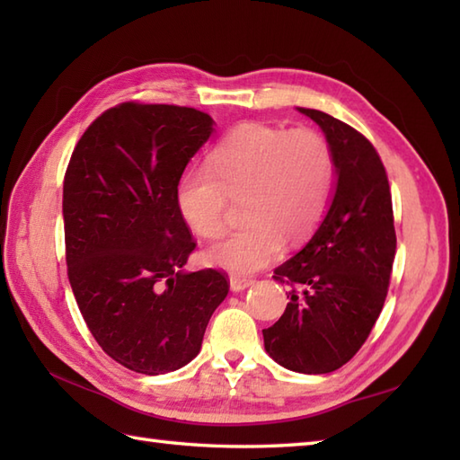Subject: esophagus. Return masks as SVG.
<instances>
[{"mask_svg": "<svg viewBox=\"0 0 460 460\" xmlns=\"http://www.w3.org/2000/svg\"><path fill=\"white\" fill-rule=\"evenodd\" d=\"M252 285H255V280L249 279V277L233 275V277L229 279V287H231L233 292H241V290H245V288H249V287H252Z\"/></svg>", "mask_w": 460, "mask_h": 460, "instance_id": "obj_1", "label": "esophagus"}]
</instances>
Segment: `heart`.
Here are the masks:
<instances>
[{
	"label": "heart",
	"instance_id": "obj_1",
	"mask_svg": "<svg viewBox=\"0 0 460 460\" xmlns=\"http://www.w3.org/2000/svg\"><path fill=\"white\" fill-rule=\"evenodd\" d=\"M334 160L314 130L245 122L209 155V170H190L175 191L181 221L203 239L221 235L227 198L243 201L245 227L205 251L209 265L249 275L275 261L285 239L306 241L324 217Z\"/></svg>",
	"mask_w": 460,
	"mask_h": 460
}]
</instances>
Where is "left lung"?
I'll return each instance as SVG.
<instances>
[{
	"label": "left lung",
	"mask_w": 460,
	"mask_h": 460,
	"mask_svg": "<svg viewBox=\"0 0 460 460\" xmlns=\"http://www.w3.org/2000/svg\"><path fill=\"white\" fill-rule=\"evenodd\" d=\"M324 132L334 195L314 235L275 269L290 285L285 314L262 330L267 354L298 374H330L356 356L379 318L395 259L392 193L374 146L358 130L302 109Z\"/></svg>",
	"instance_id": "1"
}]
</instances>
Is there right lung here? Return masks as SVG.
<instances>
[{
  "label": "right lung",
  "instance_id": "add662e5",
  "mask_svg": "<svg viewBox=\"0 0 460 460\" xmlns=\"http://www.w3.org/2000/svg\"><path fill=\"white\" fill-rule=\"evenodd\" d=\"M213 126L185 106L124 102L86 128L68 162V282L99 346L138 374L190 364L229 292L223 272L183 269L195 243L175 205Z\"/></svg>",
  "mask_w": 460,
  "mask_h": 460
}]
</instances>
